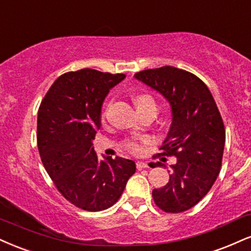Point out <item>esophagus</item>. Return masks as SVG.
Returning <instances> with one entry per match:
<instances>
[{
	"label": "esophagus",
	"mask_w": 251,
	"mask_h": 251,
	"mask_svg": "<svg viewBox=\"0 0 251 251\" xmlns=\"http://www.w3.org/2000/svg\"><path fill=\"white\" fill-rule=\"evenodd\" d=\"M137 168L138 170H143V168H146V167H149V165L146 164V162H144V161H137Z\"/></svg>",
	"instance_id": "1"
}]
</instances>
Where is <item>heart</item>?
I'll list each match as a JSON object with an SVG mask.
<instances>
[{"label": "heart", "mask_w": 251, "mask_h": 251, "mask_svg": "<svg viewBox=\"0 0 251 251\" xmlns=\"http://www.w3.org/2000/svg\"><path fill=\"white\" fill-rule=\"evenodd\" d=\"M134 102H135V105H137V107L146 106V105H154V106H155L154 100H153V99L147 95H138L134 98ZM101 117L102 118L105 117V111H102ZM126 147H127V149L133 153H138L139 151H140V147H139V145L135 144V143H127V144H126Z\"/></svg>", "instance_id": "1"}]
</instances>
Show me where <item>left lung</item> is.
I'll return each mask as SVG.
<instances>
[{
    "label": "left lung",
    "mask_w": 251,
    "mask_h": 251,
    "mask_svg": "<svg viewBox=\"0 0 251 251\" xmlns=\"http://www.w3.org/2000/svg\"><path fill=\"white\" fill-rule=\"evenodd\" d=\"M134 78L171 107L172 123L160 154L175 155L176 162L170 166L167 185L153 189V199L166 213L185 212L210 191L221 170L226 143L221 114L206 84L191 72L162 66Z\"/></svg>",
    "instance_id": "8db88e82"
}]
</instances>
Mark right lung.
I'll list each match as a JSON object with an SVG mask.
<instances>
[{
  "instance_id": "right-lung-1",
  "label": "right lung",
  "mask_w": 251,
  "mask_h": 251,
  "mask_svg": "<svg viewBox=\"0 0 251 251\" xmlns=\"http://www.w3.org/2000/svg\"><path fill=\"white\" fill-rule=\"evenodd\" d=\"M125 77L92 69L68 72L51 85L38 110L37 144L45 170L66 200L89 212L113 206L137 170L133 160H99L93 149L102 102Z\"/></svg>"
}]
</instances>
